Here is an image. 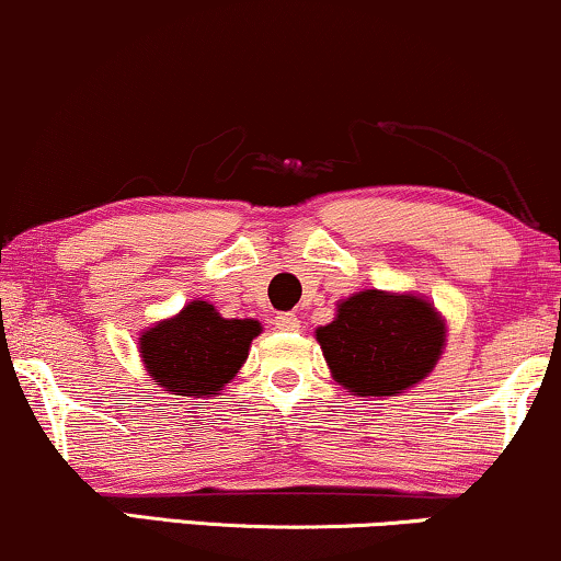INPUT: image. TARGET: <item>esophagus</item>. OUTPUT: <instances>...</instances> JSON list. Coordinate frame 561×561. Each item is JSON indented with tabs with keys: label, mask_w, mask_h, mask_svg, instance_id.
<instances>
[{
	"label": "esophagus",
	"mask_w": 561,
	"mask_h": 561,
	"mask_svg": "<svg viewBox=\"0 0 561 561\" xmlns=\"http://www.w3.org/2000/svg\"><path fill=\"white\" fill-rule=\"evenodd\" d=\"M274 325L279 331H300V318L295 313H279L274 318Z\"/></svg>",
	"instance_id": "34e87169"
}]
</instances>
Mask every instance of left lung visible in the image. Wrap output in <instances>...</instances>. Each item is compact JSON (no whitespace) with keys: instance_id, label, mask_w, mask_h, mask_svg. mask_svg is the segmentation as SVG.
<instances>
[{"instance_id":"left-lung-1","label":"left lung","mask_w":561,"mask_h":561,"mask_svg":"<svg viewBox=\"0 0 561 561\" xmlns=\"http://www.w3.org/2000/svg\"><path fill=\"white\" fill-rule=\"evenodd\" d=\"M333 380L354 396H396L427 378L445 346V321L416 295L365 289L316 329Z\"/></svg>"}]
</instances>
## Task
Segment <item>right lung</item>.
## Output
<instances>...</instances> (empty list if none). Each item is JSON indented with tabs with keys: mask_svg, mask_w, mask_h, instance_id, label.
Returning a JSON list of instances; mask_svg holds the SVG:
<instances>
[{
	"mask_svg": "<svg viewBox=\"0 0 561 561\" xmlns=\"http://www.w3.org/2000/svg\"><path fill=\"white\" fill-rule=\"evenodd\" d=\"M259 333L261 323L253 318H222L215 305L194 300L141 333V363L154 386L202 399L236 378Z\"/></svg>",
	"mask_w": 561,
	"mask_h": 561,
	"instance_id": "add662e5",
	"label": "right lung"
}]
</instances>
